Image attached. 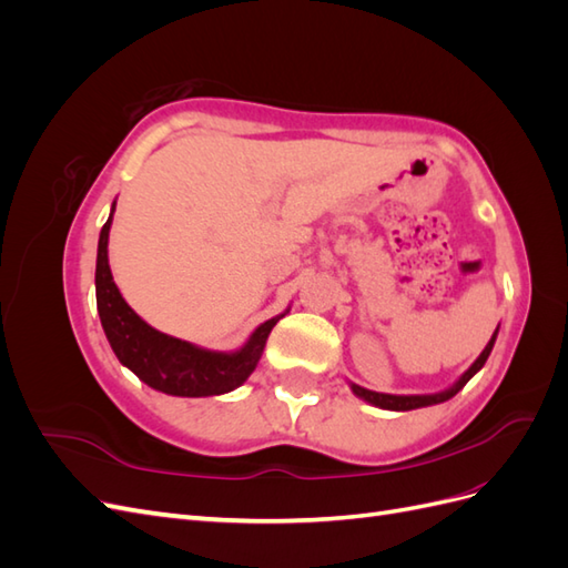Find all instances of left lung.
<instances>
[{"mask_svg":"<svg viewBox=\"0 0 568 568\" xmlns=\"http://www.w3.org/2000/svg\"><path fill=\"white\" fill-rule=\"evenodd\" d=\"M497 329H500V326H497ZM497 329H495L493 338L488 341V346L484 348V353H480V355L476 357V363H474L467 372H464L450 388H445V390H440V393H432V395H388V393L367 390V388L357 386V384H351V388H353V393L357 395V398H363V400H367V403H372V405H376V407H382V409H395V412H407V409H417V407L438 405V403L450 400L453 395H457L464 386H467V382L471 379V376H474L480 367L486 365V359H488V355H490V351H493V346H495Z\"/></svg>","mask_w":568,"mask_h":568,"instance_id":"8db88e82","label":"left lung"}]
</instances>
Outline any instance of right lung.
I'll list each match as a JSON object with an SVG mask.
<instances>
[{
  "instance_id": "obj_1",
  "label": "right lung",
  "mask_w": 568,
  "mask_h": 568,
  "mask_svg": "<svg viewBox=\"0 0 568 568\" xmlns=\"http://www.w3.org/2000/svg\"><path fill=\"white\" fill-rule=\"evenodd\" d=\"M113 211L115 201L106 225L99 234L94 284L101 326H104L115 357L146 386L168 395H182V398L220 395L242 386L255 369L272 326L282 315L263 322L251 334L246 346L234 353L205 351L194 343L153 329L125 303L113 282L109 267V230Z\"/></svg>"
}]
</instances>
